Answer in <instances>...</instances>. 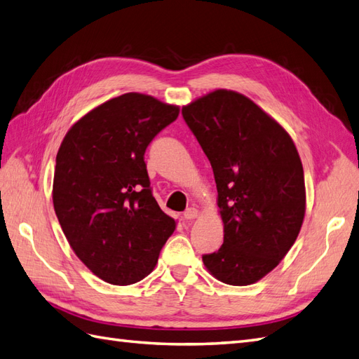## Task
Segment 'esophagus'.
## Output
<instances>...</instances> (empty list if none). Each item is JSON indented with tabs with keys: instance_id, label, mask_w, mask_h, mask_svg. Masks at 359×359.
I'll return each instance as SVG.
<instances>
[{
	"instance_id": "1",
	"label": "esophagus",
	"mask_w": 359,
	"mask_h": 359,
	"mask_svg": "<svg viewBox=\"0 0 359 359\" xmlns=\"http://www.w3.org/2000/svg\"><path fill=\"white\" fill-rule=\"evenodd\" d=\"M198 216H199V212H198V210H196L195 207H190V208H187L186 212H184V215H182V217H184V219H187V221L196 219Z\"/></svg>"
}]
</instances>
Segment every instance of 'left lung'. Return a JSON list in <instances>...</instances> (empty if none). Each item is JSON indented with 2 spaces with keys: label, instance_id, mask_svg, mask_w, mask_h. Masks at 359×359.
Segmentation results:
<instances>
[{
  "label": "left lung",
  "instance_id": "1",
  "mask_svg": "<svg viewBox=\"0 0 359 359\" xmlns=\"http://www.w3.org/2000/svg\"><path fill=\"white\" fill-rule=\"evenodd\" d=\"M212 164L224 243L204 255L207 271L247 286L291 250L306 212L304 175L291 135L245 95L216 90L182 107Z\"/></svg>",
  "mask_w": 359,
  "mask_h": 359
}]
</instances>
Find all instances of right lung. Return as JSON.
Wrapping results in <instances>:
<instances>
[{
  "mask_svg": "<svg viewBox=\"0 0 359 359\" xmlns=\"http://www.w3.org/2000/svg\"><path fill=\"white\" fill-rule=\"evenodd\" d=\"M178 114L177 104L126 93L85 114L60 143L55 212L76 256L107 283L144 278L177 226L152 195L144 152Z\"/></svg>",
  "mask_w": 359,
  "mask_h": 359,
  "instance_id": "1",
  "label": "right lung"
}]
</instances>
